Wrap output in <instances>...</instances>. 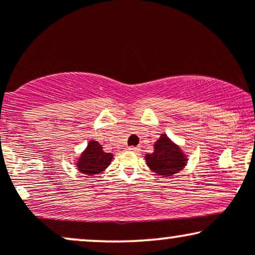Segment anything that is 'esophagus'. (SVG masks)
<instances>
[{
	"label": "esophagus",
	"mask_w": 255,
	"mask_h": 255,
	"mask_svg": "<svg viewBox=\"0 0 255 255\" xmlns=\"http://www.w3.org/2000/svg\"><path fill=\"white\" fill-rule=\"evenodd\" d=\"M128 150L129 151H133V152H137L140 150L139 147H135V146H129V147H128Z\"/></svg>",
	"instance_id": "1"
}]
</instances>
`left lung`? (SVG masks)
<instances>
[{
	"label": "left lung",
	"instance_id": "8db88e82",
	"mask_svg": "<svg viewBox=\"0 0 255 255\" xmlns=\"http://www.w3.org/2000/svg\"><path fill=\"white\" fill-rule=\"evenodd\" d=\"M146 163L152 171L162 176H171L182 170L187 158L177 145L172 144L165 134H162L154 144V151L146 154Z\"/></svg>",
	"mask_w": 255,
	"mask_h": 255
}]
</instances>
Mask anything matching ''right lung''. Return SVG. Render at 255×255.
Listing matches in <instances>:
<instances>
[{
    "label": "right lung",
    "instance_id": "right-lung-1",
    "mask_svg": "<svg viewBox=\"0 0 255 255\" xmlns=\"http://www.w3.org/2000/svg\"><path fill=\"white\" fill-rule=\"evenodd\" d=\"M111 159H113V154L104 152L98 141L91 140L86 150L79 158L78 169L85 175H96L107 169Z\"/></svg>",
    "mask_w": 255,
    "mask_h": 255
}]
</instances>
